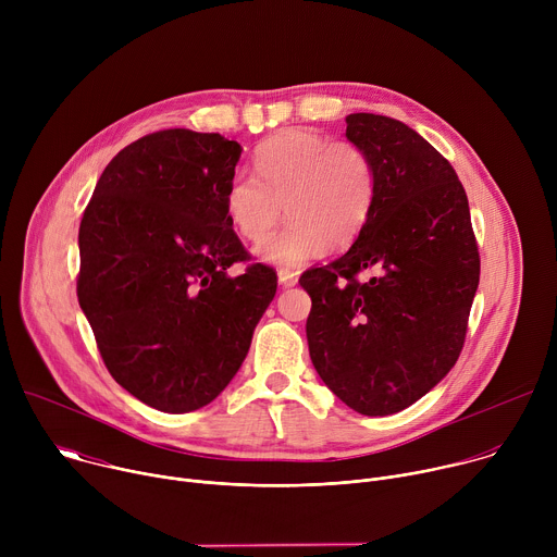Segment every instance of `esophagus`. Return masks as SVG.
Returning <instances> with one entry per match:
<instances>
[{"label":"esophagus","mask_w":557,"mask_h":557,"mask_svg":"<svg viewBox=\"0 0 557 557\" xmlns=\"http://www.w3.org/2000/svg\"><path fill=\"white\" fill-rule=\"evenodd\" d=\"M297 277H299V275H297L295 271H290V269H280V271H277V282H280L282 286H286V288H288V286H295V284H297Z\"/></svg>","instance_id":"1"}]
</instances>
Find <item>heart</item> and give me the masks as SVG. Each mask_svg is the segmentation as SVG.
<instances>
[{
  "instance_id": "obj_1",
  "label": "heart",
  "mask_w": 557,
  "mask_h": 557,
  "mask_svg": "<svg viewBox=\"0 0 557 557\" xmlns=\"http://www.w3.org/2000/svg\"><path fill=\"white\" fill-rule=\"evenodd\" d=\"M253 174H235L224 189V213L245 240L259 243L281 216L292 222L264 244L256 258L295 269L346 247L366 228L376 170L368 151L350 140H331L308 129H284L253 156Z\"/></svg>"
}]
</instances>
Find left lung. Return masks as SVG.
<instances>
[{"label": "left lung", "instance_id": "obj_1", "mask_svg": "<svg viewBox=\"0 0 557 557\" xmlns=\"http://www.w3.org/2000/svg\"><path fill=\"white\" fill-rule=\"evenodd\" d=\"M346 138L368 151L376 198L366 228L339 260L310 269V361L359 414L401 412L456 363L481 258L467 194L445 158L412 127L348 114ZM377 275L359 283L356 273Z\"/></svg>", "mask_w": 557, "mask_h": 557}]
</instances>
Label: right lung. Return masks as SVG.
<instances>
[{
    "label": "right lung",
    "instance_id": "right-lung-1",
    "mask_svg": "<svg viewBox=\"0 0 557 557\" xmlns=\"http://www.w3.org/2000/svg\"><path fill=\"white\" fill-rule=\"evenodd\" d=\"M243 147L163 129L121 149L78 226V306L99 352L138 401L194 412L240 370L277 275L251 264L224 213Z\"/></svg>",
    "mask_w": 557,
    "mask_h": 557
}]
</instances>
